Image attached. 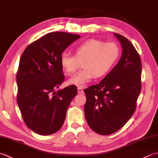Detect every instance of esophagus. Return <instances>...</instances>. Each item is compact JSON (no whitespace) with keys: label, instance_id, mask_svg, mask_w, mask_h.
<instances>
[{"label":"esophagus","instance_id":"34e87169","mask_svg":"<svg viewBox=\"0 0 158 158\" xmlns=\"http://www.w3.org/2000/svg\"><path fill=\"white\" fill-rule=\"evenodd\" d=\"M77 91H78V94H83V89L81 87H78L77 88Z\"/></svg>","mask_w":158,"mask_h":158}]
</instances>
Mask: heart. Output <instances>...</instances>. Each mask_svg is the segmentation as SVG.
<instances>
[{
	"label": "heart",
	"mask_w": 158,
	"mask_h": 158,
	"mask_svg": "<svg viewBox=\"0 0 158 158\" xmlns=\"http://www.w3.org/2000/svg\"><path fill=\"white\" fill-rule=\"evenodd\" d=\"M75 56L64 52L60 62L66 75L75 73L82 63L81 72L68 80L70 85L84 87L96 77H102L115 65L119 56V48L114 43H105L100 40L89 39L74 49Z\"/></svg>",
	"instance_id": "obj_1"
}]
</instances>
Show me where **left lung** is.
<instances>
[{
  "label": "left lung",
  "instance_id": "left-lung-1",
  "mask_svg": "<svg viewBox=\"0 0 158 158\" xmlns=\"http://www.w3.org/2000/svg\"><path fill=\"white\" fill-rule=\"evenodd\" d=\"M122 54L118 63L98 84L86 88L85 119L93 131L102 135L117 132L136 109L141 89V61L133 45L117 33Z\"/></svg>",
  "mask_w": 158,
  "mask_h": 158
}]
</instances>
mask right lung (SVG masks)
I'll list each match as a JSON object with an SVG mask.
<instances>
[{"instance_id": "right-lung-1", "label": "right lung", "mask_w": 158, "mask_h": 158, "mask_svg": "<svg viewBox=\"0 0 158 158\" xmlns=\"http://www.w3.org/2000/svg\"><path fill=\"white\" fill-rule=\"evenodd\" d=\"M81 36L63 32L48 33L26 48L17 73V102L26 125L41 135L61 128L67 109L77 94L75 85L58 89L64 79L60 57Z\"/></svg>"}]
</instances>
